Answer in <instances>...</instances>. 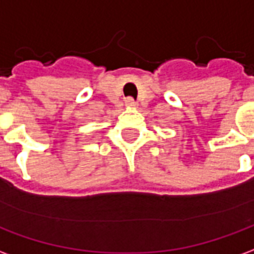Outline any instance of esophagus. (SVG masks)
I'll list each match as a JSON object with an SVG mask.
<instances>
[{
	"label": "esophagus",
	"mask_w": 254,
	"mask_h": 254,
	"mask_svg": "<svg viewBox=\"0 0 254 254\" xmlns=\"http://www.w3.org/2000/svg\"><path fill=\"white\" fill-rule=\"evenodd\" d=\"M125 105L127 106V107H136V102H134V99L133 98H127V100H125Z\"/></svg>",
	"instance_id": "esophagus-1"
}]
</instances>
